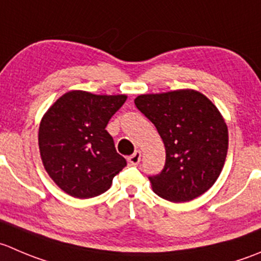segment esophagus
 <instances>
[{
  "label": "esophagus",
  "instance_id": "esophagus-1",
  "mask_svg": "<svg viewBox=\"0 0 261 261\" xmlns=\"http://www.w3.org/2000/svg\"><path fill=\"white\" fill-rule=\"evenodd\" d=\"M140 159H141V151L140 150H136L133 155L128 156V163L131 166H138L140 163Z\"/></svg>",
  "mask_w": 261,
  "mask_h": 261
}]
</instances>
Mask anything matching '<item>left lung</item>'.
<instances>
[{
  "label": "left lung",
  "instance_id": "1",
  "mask_svg": "<svg viewBox=\"0 0 261 261\" xmlns=\"http://www.w3.org/2000/svg\"><path fill=\"white\" fill-rule=\"evenodd\" d=\"M135 105L154 123L166 148L163 171L149 177L153 191L173 203L208 191L228 150V128L216 105L194 89L140 94Z\"/></svg>",
  "mask_w": 261,
  "mask_h": 261
}]
</instances>
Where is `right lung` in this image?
<instances>
[{"mask_svg":"<svg viewBox=\"0 0 261 261\" xmlns=\"http://www.w3.org/2000/svg\"><path fill=\"white\" fill-rule=\"evenodd\" d=\"M126 99V94L70 90L43 115L38 131L42 163L53 182L72 198L103 194L126 166L106 130Z\"/></svg>","mask_w":261,"mask_h":261,"instance_id":"1","label":"right lung"}]
</instances>
